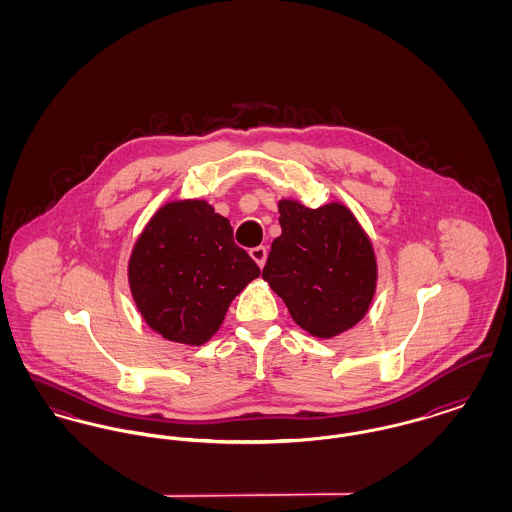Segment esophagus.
Segmentation results:
<instances>
[{
  "instance_id": "esophagus-1",
  "label": "esophagus",
  "mask_w": 512,
  "mask_h": 512,
  "mask_svg": "<svg viewBox=\"0 0 512 512\" xmlns=\"http://www.w3.org/2000/svg\"><path fill=\"white\" fill-rule=\"evenodd\" d=\"M249 255H251V259L259 265V267H265V263H267V247L265 245H259V247H253L251 251H249Z\"/></svg>"
}]
</instances>
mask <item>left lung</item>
Returning <instances> with one entry per match:
<instances>
[{
  "label": "left lung",
  "mask_w": 512,
  "mask_h": 512,
  "mask_svg": "<svg viewBox=\"0 0 512 512\" xmlns=\"http://www.w3.org/2000/svg\"><path fill=\"white\" fill-rule=\"evenodd\" d=\"M282 234L270 245L263 278L297 326L330 340L365 317L378 280L372 242L338 201L309 209L278 203Z\"/></svg>",
  "instance_id": "left-lung-1"
}]
</instances>
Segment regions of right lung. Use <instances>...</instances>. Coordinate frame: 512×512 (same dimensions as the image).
<instances>
[{
    "label": "right lung",
    "mask_w": 512,
    "mask_h": 512,
    "mask_svg": "<svg viewBox=\"0 0 512 512\" xmlns=\"http://www.w3.org/2000/svg\"><path fill=\"white\" fill-rule=\"evenodd\" d=\"M261 274L234 244L228 219L203 199L165 203L128 261V284L147 326L165 340L203 345L232 299Z\"/></svg>",
    "instance_id": "add662e5"
}]
</instances>
